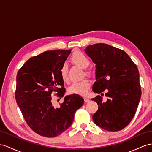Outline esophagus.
<instances>
[{"label":"esophagus","instance_id":"obj_1","mask_svg":"<svg viewBox=\"0 0 152 152\" xmlns=\"http://www.w3.org/2000/svg\"><path fill=\"white\" fill-rule=\"evenodd\" d=\"M83 99H84V101H85V103H88V102H90V99H89L87 98H86V97H84Z\"/></svg>","mask_w":152,"mask_h":152}]
</instances>
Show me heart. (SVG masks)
Segmentation results:
<instances>
[{"label":"heart","mask_w":152,"mask_h":152,"mask_svg":"<svg viewBox=\"0 0 152 152\" xmlns=\"http://www.w3.org/2000/svg\"><path fill=\"white\" fill-rule=\"evenodd\" d=\"M71 60L74 64L80 66L83 69L88 68L91 64L88 57L81 52H76L74 54ZM60 73L62 80L67 81L68 80V66L67 64H64L62 65L60 70ZM86 74L88 75V72H86ZM90 85V83L87 80H83L80 81H74L69 86L68 91L71 94L85 95L87 93Z\"/></svg>","instance_id":"b5f03b06"}]
</instances>
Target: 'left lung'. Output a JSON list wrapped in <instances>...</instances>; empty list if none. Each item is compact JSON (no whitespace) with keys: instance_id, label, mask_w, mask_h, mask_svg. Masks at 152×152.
I'll list each match as a JSON object with an SVG mask.
<instances>
[{"instance_id":"left-lung-1","label":"left lung","mask_w":152,"mask_h":152,"mask_svg":"<svg viewBox=\"0 0 152 152\" xmlns=\"http://www.w3.org/2000/svg\"><path fill=\"white\" fill-rule=\"evenodd\" d=\"M85 51L96 64L93 92L99 94L105 89L107 91L104 102L100 96L92 99L98 104L93 121L107 131L122 130L133 119L141 99L137 66L124 50L108 44L88 45Z\"/></svg>"}]
</instances>
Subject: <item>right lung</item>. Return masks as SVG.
Instances as JSON below:
<instances>
[{"instance_id":"right-lung-1","label":"right lung","mask_w":152,"mask_h":152,"mask_svg":"<svg viewBox=\"0 0 152 152\" xmlns=\"http://www.w3.org/2000/svg\"><path fill=\"white\" fill-rule=\"evenodd\" d=\"M71 52V49L44 52L29 58L17 73V103L29 126L44 137H56L67 130L76 111L84 103L83 98L73 94L66 96L59 107L52 104L53 92L61 98L65 94L60 70Z\"/></svg>"}]
</instances>
